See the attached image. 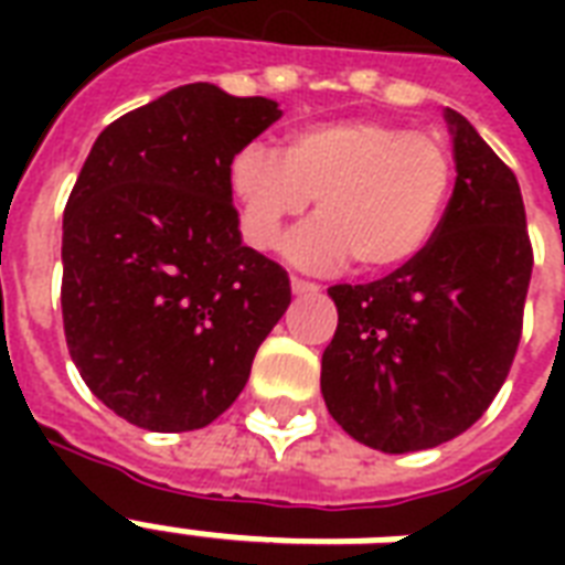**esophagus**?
<instances>
[{"label":"esophagus","mask_w":565,"mask_h":565,"mask_svg":"<svg viewBox=\"0 0 565 565\" xmlns=\"http://www.w3.org/2000/svg\"><path fill=\"white\" fill-rule=\"evenodd\" d=\"M290 287H292V292H296V296H310V292H319L317 284H313V281H301V278H292Z\"/></svg>","instance_id":"1"}]
</instances>
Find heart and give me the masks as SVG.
Wrapping results in <instances>:
<instances>
[{
    "mask_svg": "<svg viewBox=\"0 0 565 565\" xmlns=\"http://www.w3.org/2000/svg\"><path fill=\"white\" fill-rule=\"evenodd\" d=\"M455 161L434 135L384 119H328L292 128L275 152L243 146L228 167L248 246L275 248L284 228L317 199L287 243V260L310 273L343 266L390 273L419 257L448 211Z\"/></svg>",
    "mask_w": 565,
    "mask_h": 565,
    "instance_id": "obj_1",
    "label": "heart"
}]
</instances>
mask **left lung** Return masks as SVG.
<instances>
[{
	"instance_id": "8db88e82",
	"label": "left lung",
	"mask_w": 565,
	"mask_h": 565,
	"mask_svg": "<svg viewBox=\"0 0 565 565\" xmlns=\"http://www.w3.org/2000/svg\"><path fill=\"white\" fill-rule=\"evenodd\" d=\"M455 193L428 248L372 284H337L322 398L363 446L407 455L472 428L504 384L534 269L516 175L446 108Z\"/></svg>"
}]
</instances>
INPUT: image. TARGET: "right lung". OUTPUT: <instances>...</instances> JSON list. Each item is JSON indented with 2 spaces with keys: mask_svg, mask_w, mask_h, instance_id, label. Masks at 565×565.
Here are the masks:
<instances>
[{
  "mask_svg": "<svg viewBox=\"0 0 565 565\" xmlns=\"http://www.w3.org/2000/svg\"><path fill=\"white\" fill-rule=\"evenodd\" d=\"M278 102L195 82L110 122L64 211V334L75 370L137 428L179 434L234 404L290 305L281 266L243 246L231 158Z\"/></svg>",
  "mask_w": 565,
  "mask_h": 565,
  "instance_id": "obj_1",
  "label": "right lung"
}]
</instances>
